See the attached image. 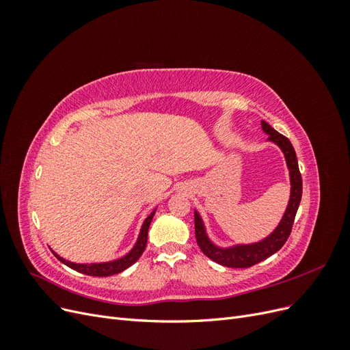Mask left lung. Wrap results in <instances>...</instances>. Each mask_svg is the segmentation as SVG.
I'll use <instances>...</instances> for the list:
<instances>
[{
  "label": "left lung",
  "mask_w": 350,
  "mask_h": 350,
  "mask_svg": "<svg viewBox=\"0 0 350 350\" xmlns=\"http://www.w3.org/2000/svg\"><path fill=\"white\" fill-rule=\"evenodd\" d=\"M261 129L269 135L267 142L276 144L284 156L286 166H288V171H289V181H291L289 201L279 221V225L274 228L266 238L252 243H235V245H229V247H220L210 239L203 217H201V215L198 213V210H194L196 239L200 250L203 251L210 260H213L215 262L225 267L247 269L254 266V264L269 258L274 252H278L283 247L286 239H288L291 235L296 211H298V207L301 203L302 178L299 174L298 159H296V153L292 143L286 139L284 135L271 129L266 121H261Z\"/></svg>",
  "instance_id": "obj_1"
}]
</instances>
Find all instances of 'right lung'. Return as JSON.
<instances>
[{
    "label": "right lung",
    "instance_id": "right-lung-1",
    "mask_svg": "<svg viewBox=\"0 0 350 350\" xmlns=\"http://www.w3.org/2000/svg\"><path fill=\"white\" fill-rule=\"evenodd\" d=\"M154 213H156V208L144 219L143 225L140 228V232H139V237H137V241L133 245V248L126 252L125 256H122L120 258H115L111 261H102V262H74V261L66 260L64 257H61L59 254H57L54 250H51V251L54 252V256L62 264H66V266H68L70 269L76 270L79 273L88 274V276H96V278L112 276V274L126 270L142 257V254H143V251L146 248V243H147V232H149V226L152 224V219H153Z\"/></svg>",
    "mask_w": 350,
    "mask_h": 350
}]
</instances>
